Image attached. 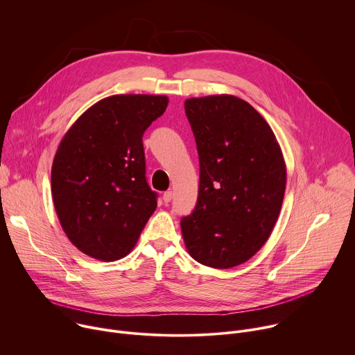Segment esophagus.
I'll use <instances>...</instances> for the list:
<instances>
[{"label":"esophagus","mask_w":355,"mask_h":355,"mask_svg":"<svg viewBox=\"0 0 355 355\" xmlns=\"http://www.w3.org/2000/svg\"><path fill=\"white\" fill-rule=\"evenodd\" d=\"M173 199V191H166L163 193V200L166 202V204H168V202Z\"/></svg>","instance_id":"34e87169"}]
</instances>
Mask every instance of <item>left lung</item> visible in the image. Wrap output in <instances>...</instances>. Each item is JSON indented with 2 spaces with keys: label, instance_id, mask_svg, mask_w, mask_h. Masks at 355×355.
<instances>
[{
  "label": "left lung",
  "instance_id": "1",
  "mask_svg": "<svg viewBox=\"0 0 355 355\" xmlns=\"http://www.w3.org/2000/svg\"><path fill=\"white\" fill-rule=\"evenodd\" d=\"M199 156L198 200L181 219L189 254L212 268L250 260L268 240L286 184L279 144L266 119L233 95L185 101Z\"/></svg>",
  "mask_w": 355,
  "mask_h": 355
}]
</instances>
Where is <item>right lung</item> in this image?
Segmentation results:
<instances>
[{"label": "right lung", "mask_w": 355, "mask_h": 355, "mask_svg": "<svg viewBox=\"0 0 355 355\" xmlns=\"http://www.w3.org/2000/svg\"><path fill=\"white\" fill-rule=\"evenodd\" d=\"M168 105L164 95H112L87 110L63 137L52 166L60 225L84 254L125 257L157 207L146 180L143 133Z\"/></svg>", "instance_id": "obj_1"}]
</instances>
